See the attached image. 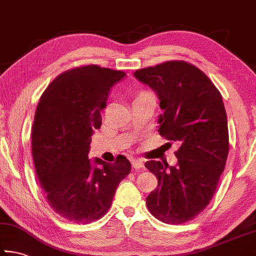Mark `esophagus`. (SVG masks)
I'll return each mask as SVG.
<instances>
[{
    "instance_id": "1",
    "label": "esophagus",
    "mask_w": 256,
    "mask_h": 256,
    "mask_svg": "<svg viewBox=\"0 0 256 256\" xmlns=\"http://www.w3.org/2000/svg\"><path fill=\"white\" fill-rule=\"evenodd\" d=\"M144 166V160L141 159H132V167L136 168V170H142Z\"/></svg>"
}]
</instances>
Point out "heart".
Here are the masks:
<instances>
[{"mask_svg":"<svg viewBox=\"0 0 256 256\" xmlns=\"http://www.w3.org/2000/svg\"><path fill=\"white\" fill-rule=\"evenodd\" d=\"M141 94H142V92H141Z\"/></svg>","mask_w":256,"mask_h":256,"instance_id":"obj_1","label":"heart"}]
</instances>
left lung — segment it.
<instances>
[{
    "mask_svg": "<svg viewBox=\"0 0 256 256\" xmlns=\"http://www.w3.org/2000/svg\"><path fill=\"white\" fill-rule=\"evenodd\" d=\"M134 76L159 98V134L180 144L176 166L144 164L158 180L146 206L164 224L188 222L209 204L226 166L229 136L222 94L204 72L185 60H166Z\"/></svg>",
    "mask_w": 256,
    "mask_h": 256,
    "instance_id": "left-lung-1",
    "label": "left lung"
}]
</instances>
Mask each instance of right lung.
<instances>
[{
    "label": "right lung",
    "instance_id": "obj_1",
    "mask_svg": "<svg viewBox=\"0 0 256 256\" xmlns=\"http://www.w3.org/2000/svg\"><path fill=\"white\" fill-rule=\"evenodd\" d=\"M124 76L96 64L73 68L50 82L37 105L32 128L34 170L47 203L71 222L102 218L131 172L122 154L112 164L96 158L98 167L88 159L92 136L102 125L100 112Z\"/></svg>",
    "mask_w": 256,
    "mask_h": 256
}]
</instances>
